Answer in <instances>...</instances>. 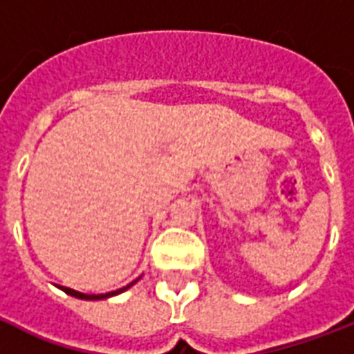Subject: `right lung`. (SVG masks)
I'll use <instances>...</instances> for the list:
<instances>
[{"label": "right lung", "instance_id": "obj_1", "mask_svg": "<svg viewBox=\"0 0 354 354\" xmlns=\"http://www.w3.org/2000/svg\"><path fill=\"white\" fill-rule=\"evenodd\" d=\"M136 283H138V279L132 281L130 285L122 286V288H119V290L106 292V294H82V292H77V290H73V288H68V286H60V285H57V286H58V288H60V290L66 292V294H69V296L79 297V299H91V301H95V299H106V297L118 296V294H121V292L128 290V288H130V286H132V285H136Z\"/></svg>", "mask_w": 354, "mask_h": 354}]
</instances>
